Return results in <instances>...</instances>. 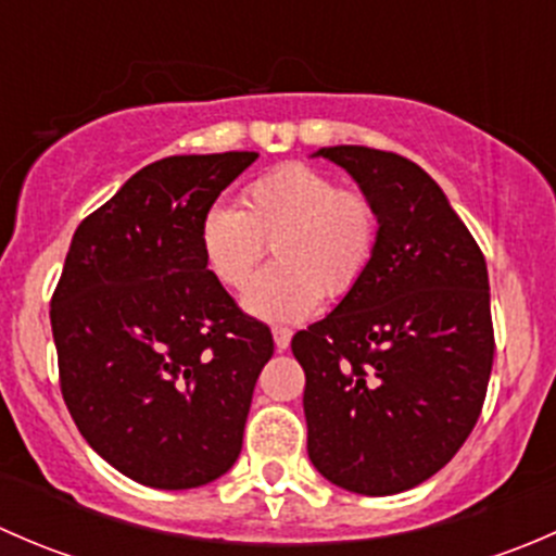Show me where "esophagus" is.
Wrapping results in <instances>:
<instances>
[{"instance_id":"obj_1","label":"esophagus","mask_w":556,"mask_h":556,"mask_svg":"<svg viewBox=\"0 0 556 556\" xmlns=\"http://www.w3.org/2000/svg\"><path fill=\"white\" fill-rule=\"evenodd\" d=\"M271 333H274V344H277V350H288L290 339H293V330L282 328V325H277V328H274Z\"/></svg>"}]
</instances>
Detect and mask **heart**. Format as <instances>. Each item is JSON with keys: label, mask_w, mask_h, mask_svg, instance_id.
I'll return each mask as SVG.
<instances>
[{"label": "heart", "mask_w": 556, "mask_h": 556, "mask_svg": "<svg viewBox=\"0 0 556 556\" xmlns=\"http://www.w3.org/2000/svg\"><path fill=\"white\" fill-rule=\"evenodd\" d=\"M377 201L341 188L328 172L285 164L252 179L242 190V210L206 206L199 220V250L212 277L237 290L261 263L266 242L274 266L247 285L242 304L255 317L293 323L317 309L319 299H344L377 255Z\"/></svg>", "instance_id": "b5f03b06"}]
</instances>
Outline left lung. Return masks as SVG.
Returning a JSON list of instances; mask_svg holds the SVG:
<instances>
[{"label": "left lung", "instance_id": "1", "mask_svg": "<svg viewBox=\"0 0 556 556\" xmlns=\"http://www.w3.org/2000/svg\"><path fill=\"white\" fill-rule=\"evenodd\" d=\"M314 155L377 201L382 231L363 282L290 344L306 374V450L341 490L395 495L439 473L484 406L495 355L486 263L408 159L361 144Z\"/></svg>", "mask_w": 556, "mask_h": 556}]
</instances>
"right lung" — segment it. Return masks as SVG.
<instances>
[{
    "mask_svg": "<svg viewBox=\"0 0 556 556\" xmlns=\"http://www.w3.org/2000/svg\"><path fill=\"white\" fill-rule=\"evenodd\" d=\"M255 159L155 161L66 252L50 301L61 395L91 450L144 486L210 484L242 452L274 339L210 274L199 220Z\"/></svg>",
    "mask_w": 556,
    "mask_h": 556,
    "instance_id": "1",
    "label": "right lung"
}]
</instances>
